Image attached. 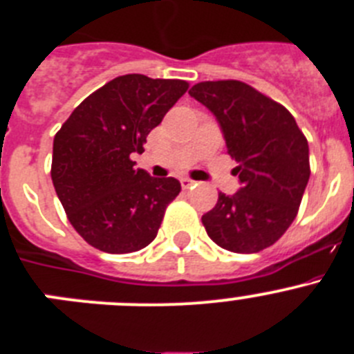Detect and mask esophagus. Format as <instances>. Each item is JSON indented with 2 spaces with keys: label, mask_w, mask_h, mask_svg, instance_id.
Returning a JSON list of instances; mask_svg holds the SVG:
<instances>
[{
  "label": "esophagus",
  "mask_w": 354,
  "mask_h": 354,
  "mask_svg": "<svg viewBox=\"0 0 354 354\" xmlns=\"http://www.w3.org/2000/svg\"><path fill=\"white\" fill-rule=\"evenodd\" d=\"M193 184H195V180L187 179V177H183V179H180V186H183V189H189Z\"/></svg>",
  "instance_id": "34e87169"
}]
</instances>
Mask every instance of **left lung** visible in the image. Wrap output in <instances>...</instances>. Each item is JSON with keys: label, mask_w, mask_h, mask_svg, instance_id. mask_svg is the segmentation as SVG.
<instances>
[{"label": "left lung", "mask_w": 354, "mask_h": 354, "mask_svg": "<svg viewBox=\"0 0 354 354\" xmlns=\"http://www.w3.org/2000/svg\"><path fill=\"white\" fill-rule=\"evenodd\" d=\"M189 95L220 124L241 183L202 216L207 236L236 253L274 245L298 214L310 177L305 134L282 104L243 81H202Z\"/></svg>", "instance_id": "1"}]
</instances>
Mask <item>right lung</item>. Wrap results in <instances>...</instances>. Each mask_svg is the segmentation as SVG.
I'll use <instances>...</instances> for the list:
<instances>
[{"instance_id": "add662e5", "label": "right lung", "mask_w": 354, "mask_h": 354, "mask_svg": "<svg viewBox=\"0 0 354 354\" xmlns=\"http://www.w3.org/2000/svg\"><path fill=\"white\" fill-rule=\"evenodd\" d=\"M183 80L126 74L72 111L53 142L51 179L68 221L93 248L138 252L150 245L180 192L174 177L134 168L133 154L186 93Z\"/></svg>"}]
</instances>
